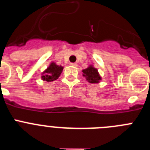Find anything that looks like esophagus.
Here are the masks:
<instances>
[{
  "instance_id": "obj_1",
  "label": "esophagus",
  "mask_w": 150,
  "mask_h": 150,
  "mask_svg": "<svg viewBox=\"0 0 150 150\" xmlns=\"http://www.w3.org/2000/svg\"><path fill=\"white\" fill-rule=\"evenodd\" d=\"M70 64H71V66H74V67H76V66H77V64L76 63H71Z\"/></svg>"
}]
</instances>
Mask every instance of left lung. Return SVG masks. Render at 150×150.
<instances>
[{"mask_svg":"<svg viewBox=\"0 0 150 150\" xmlns=\"http://www.w3.org/2000/svg\"><path fill=\"white\" fill-rule=\"evenodd\" d=\"M83 76H85L86 79L88 80L89 83H97L100 79V76L98 73V70L92 66H90L88 68L83 70Z\"/></svg>","mask_w":150,"mask_h":150,"instance_id":"1","label":"left lung"}]
</instances>
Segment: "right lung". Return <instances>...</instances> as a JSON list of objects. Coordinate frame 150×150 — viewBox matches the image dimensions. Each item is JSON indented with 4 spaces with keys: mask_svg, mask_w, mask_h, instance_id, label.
<instances>
[{
    "mask_svg": "<svg viewBox=\"0 0 150 150\" xmlns=\"http://www.w3.org/2000/svg\"><path fill=\"white\" fill-rule=\"evenodd\" d=\"M62 71H63V67L56 65L55 63H51L50 67L43 73L44 74L42 76V79L43 80L47 82L54 81L59 77Z\"/></svg>",
    "mask_w": 150,
    "mask_h": 150,
    "instance_id": "1",
    "label": "right lung"
}]
</instances>
